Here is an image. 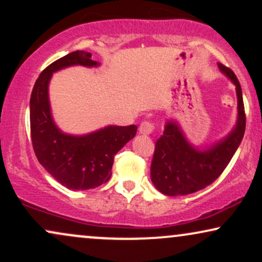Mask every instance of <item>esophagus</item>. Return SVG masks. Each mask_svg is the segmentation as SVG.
<instances>
[{
    "mask_svg": "<svg viewBox=\"0 0 262 262\" xmlns=\"http://www.w3.org/2000/svg\"><path fill=\"white\" fill-rule=\"evenodd\" d=\"M154 129H155V123L145 121V122H143L140 124L139 132L144 135H149V134H151L152 132H154Z\"/></svg>",
    "mask_w": 262,
    "mask_h": 262,
    "instance_id": "esophagus-1",
    "label": "esophagus"
}]
</instances>
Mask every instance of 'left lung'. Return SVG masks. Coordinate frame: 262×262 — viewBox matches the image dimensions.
Returning <instances> with one entry per match:
<instances>
[{
	"mask_svg": "<svg viewBox=\"0 0 262 262\" xmlns=\"http://www.w3.org/2000/svg\"><path fill=\"white\" fill-rule=\"evenodd\" d=\"M218 66L236 86V127L225 139L201 151L188 144L177 124L167 123L155 143L150 167L152 183L166 196H185L214 182L228 166L244 137L246 116L242 86L233 70L221 62Z\"/></svg>",
	"mask_w": 262,
	"mask_h": 262,
	"instance_id": "left-lung-1",
	"label": "left lung"
}]
</instances>
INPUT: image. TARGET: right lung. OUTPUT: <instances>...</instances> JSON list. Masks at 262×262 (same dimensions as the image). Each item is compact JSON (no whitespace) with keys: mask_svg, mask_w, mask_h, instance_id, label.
Listing matches in <instances>:
<instances>
[{"mask_svg":"<svg viewBox=\"0 0 262 262\" xmlns=\"http://www.w3.org/2000/svg\"><path fill=\"white\" fill-rule=\"evenodd\" d=\"M71 65L97 66L91 53L76 50L41 71L31 96V137L41 166L65 187L83 191L98 187L112 175L113 158L137 134V125H110L74 137L61 133L50 113L48 85L53 73Z\"/></svg>","mask_w":262,"mask_h":262,"instance_id":"obj_1","label":"right lung"}]
</instances>
